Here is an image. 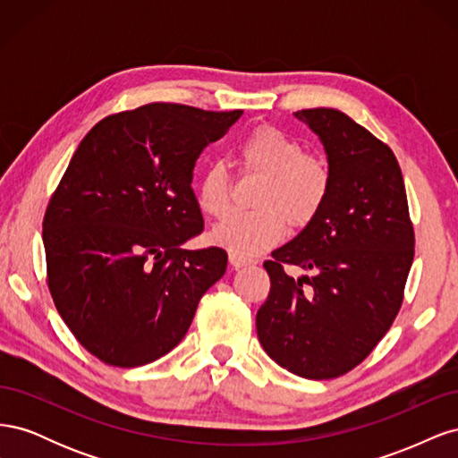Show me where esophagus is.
I'll list each match as a JSON object with an SVG mask.
<instances>
[{
    "mask_svg": "<svg viewBox=\"0 0 458 458\" xmlns=\"http://www.w3.org/2000/svg\"><path fill=\"white\" fill-rule=\"evenodd\" d=\"M252 263H254V261L246 259V258H241V256H237V254H229V266H231L233 269H242V267L252 266Z\"/></svg>",
    "mask_w": 458,
    "mask_h": 458,
    "instance_id": "obj_1",
    "label": "esophagus"
}]
</instances>
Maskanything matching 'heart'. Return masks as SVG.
<instances>
[{"label": "heart", "instance_id": "1", "mask_svg": "<svg viewBox=\"0 0 458 458\" xmlns=\"http://www.w3.org/2000/svg\"><path fill=\"white\" fill-rule=\"evenodd\" d=\"M246 170L266 177L256 199L258 212L229 214L212 229L210 241L231 254L252 258L279 242L286 227H310L330 192L328 165L293 135L273 126H259L239 147ZM197 204L208 216L229 210L231 179L224 164H210L197 183Z\"/></svg>", "mask_w": 458, "mask_h": 458}]
</instances>
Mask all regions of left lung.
I'll use <instances>...</instances> for the list:
<instances>
[{
    "instance_id": "left-lung-1",
    "label": "left lung",
    "mask_w": 458,
    "mask_h": 458,
    "mask_svg": "<svg viewBox=\"0 0 458 458\" xmlns=\"http://www.w3.org/2000/svg\"><path fill=\"white\" fill-rule=\"evenodd\" d=\"M294 116L325 147L330 192L313 224L263 263L271 290L256 328L275 363L327 380L365 361L390 330L403 303L414 231L390 147L336 108ZM284 265L312 276L294 280Z\"/></svg>"
}]
</instances>
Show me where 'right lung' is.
<instances>
[{
  "label": "right lung",
  "mask_w": 458,
  "mask_h": 458,
  "mask_svg": "<svg viewBox=\"0 0 458 458\" xmlns=\"http://www.w3.org/2000/svg\"><path fill=\"white\" fill-rule=\"evenodd\" d=\"M241 114L150 103L103 118L78 145L44 217L47 286L103 363L131 369L172 352L224 276L225 250L182 244L204 229L195 162Z\"/></svg>",
  "instance_id": "1"
}]
</instances>
